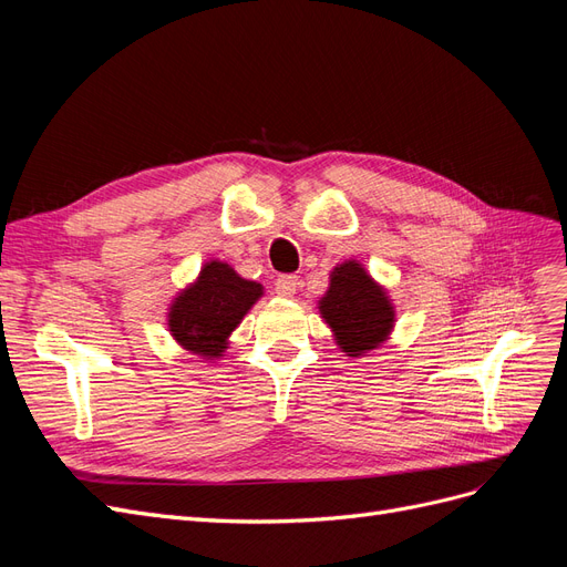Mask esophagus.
<instances>
[{"label": "esophagus", "mask_w": 567, "mask_h": 567, "mask_svg": "<svg viewBox=\"0 0 567 567\" xmlns=\"http://www.w3.org/2000/svg\"><path fill=\"white\" fill-rule=\"evenodd\" d=\"M274 288H277V293L281 298H293V293L300 288V279L296 274H284V277H279L277 284H274Z\"/></svg>", "instance_id": "34e87169"}]
</instances>
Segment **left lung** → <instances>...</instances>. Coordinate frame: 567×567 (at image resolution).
<instances>
[{
	"mask_svg": "<svg viewBox=\"0 0 567 567\" xmlns=\"http://www.w3.org/2000/svg\"><path fill=\"white\" fill-rule=\"evenodd\" d=\"M319 312L333 329L342 352L350 357L379 348L394 321L385 290L357 262H342L333 269Z\"/></svg>",
	"mask_w": 567,
	"mask_h": 567,
	"instance_id": "left-lung-1",
	"label": "left lung"
}]
</instances>
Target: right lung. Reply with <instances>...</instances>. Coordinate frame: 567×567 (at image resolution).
Masks as SVG:
<instances>
[{
  "label": "right lung",
  "instance_id": "add662e5",
  "mask_svg": "<svg viewBox=\"0 0 567 567\" xmlns=\"http://www.w3.org/2000/svg\"><path fill=\"white\" fill-rule=\"evenodd\" d=\"M260 296V284L246 281L229 265L213 260L169 307V331L182 348L208 359L219 357L227 336Z\"/></svg>",
  "mask_w": 567,
  "mask_h": 567
}]
</instances>
